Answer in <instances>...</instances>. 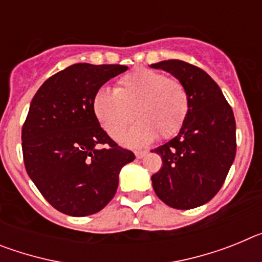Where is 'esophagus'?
I'll use <instances>...</instances> for the list:
<instances>
[{
    "mask_svg": "<svg viewBox=\"0 0 262 262\" xmlns=\"http://www.w3.org/2000/svg\"><path fill=\"white\" fill-rule=\"evenodd\" d=\"M145 155H147V152H145V151H136L135 152L136 159H143V157H144Z\"/></svg>",
    "mask_w": 262,
    "mask_h": 262,
    "instance_id": "esophagus-1",
    "label": "esophagus"
}]
</instances>
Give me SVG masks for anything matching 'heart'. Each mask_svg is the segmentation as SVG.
Here are the masks:
<instances>
[{"label": "heart", "instance_id": "1", "mask_svg": "<svg viewBox=\"0 0 262 262\" xmlns=\"http://www.w3.org/2000/svg\"><path fill=\"white\" fill-rule=\"evenodd\" d=\"M190 108L185 85L151 69L123 76L115 90L99 89L93 98L97 120L113 139H119L135 118L122 142L128 147H145L157 136L169 139L181 129Z\"/></svg>", "mask_w": 262, "mask_h": 262}]
</instances>
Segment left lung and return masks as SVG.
Segmentation results:
<instances>
[{"mask_svg":"<svg viewBox=\"0 0 262 262\" xmlns=\"http://www.w3.org/2000/svg\"><path fill=\"white\" fill-rule=\"evenodd\" d=\"M151 68L181 81L190 98L177 136L154 149L163 166L151 177L152 186L173 209H194L219 191L235 160V117L221 88L203 69L181 60H164Z\"/></svg>","mask_w":262,"mask_h":262,"instance_id":"obj_1","label":"left lung"}]
</instances>
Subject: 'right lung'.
Returning <instances> with one entry per match:
<instances>
[{
  "label": "right lung",
  "mask_w": 262,
  "mask_h": 262,
  "mask_svg": "<svg viewBox=\"0 0 262 262\" xmlns=\"http://www.w3.org/2000/svg\"><path fill=\"white\" fill-rule=\"evenodd\" d=\"M126 66L73 64L48 78L22 128L27 174L48 203L71 216L96 214L113 200L119 173L135 159L99 126L96 93Z\"/></svg>",
  "instance_id": "right-lung-1"
}]
</instances>
